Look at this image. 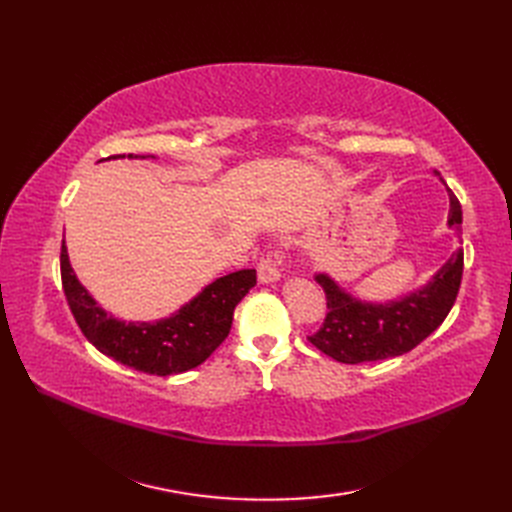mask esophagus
<instances>
[{
	"label": "esophagus",
	"mask_w": 512,
	"mask_h": 512,
	"mask_svg": "<svg viewBox=\"0 0 512 512\" xmlns=\"http://www.w3.org/2000/svg\"><path fill=\"white\" fill-rule=\"evenodd\" d=\"M284 262H286L284 252L267 254V258H262L258 262V282L260 284H271V282L280 280L282 271H284Z\"/></svg>",
	"instance_id": "1"
}]
</instances>
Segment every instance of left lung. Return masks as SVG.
<instances>
[{
  "mask_svg": "<svg viewBox=\"0 0 512 512\" xmlns=\"http://www.w3.org/2000/svg\"><path fill=\"white\" fill-rule=\"evenodd\" d=\"M446 192L451 200L448 226L459 232L461 205L451 188ZM461 275L463 250H457L423 288L393 301L371 303L352 297L331 275L316 273L314 280L327 294L329 312L322 327L307 339L331 359L348 365L406 354L436 331L451 312Z\"/></svg>",
  "mask_w": 512,
  "mask_h": 512,
  "instance_id": "1",
  "label": "left lung"
}]
</instances>
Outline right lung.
I'll use <instances>...</instances> for the list:
<instances>
[{
	"mask_svg": "<svg viewBox=\"0 0 512 512\" xmlns=\"http://www.w3.org/2000/svg\"><path fill=\"white\" fill-rule=\"evenodd\" d=\"M128 158L136 156L130 153ZM59 260L61 284L83 335L102 354L153 376L183 374L205 363L228 337L235 307L256 286V271L241 269L218 277L173 316L156 322H126L108 316L79 282L66 241L61 243Z\"/></svg>",
	"mask_w": 512,
	"mask_h": 512,
	"instance_id": "obj_1",
	"label": "right lung"
}]
</instances>
